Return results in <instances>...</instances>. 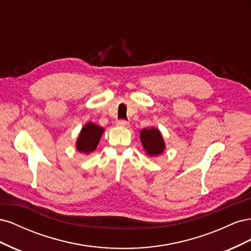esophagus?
Segmentation results:
<instances>
[{"instance_id": "1", "label": "esophagus", "mask_w": 251, "mask_h": 251, "mask_svg": "<svg viewBox=\"0 0 251 251\" xmlns=\"http://www.w3.org/2000/svg\"><path fill=\"white\" fill-rule=\"evenodd\" d=\"M116 125H117L118 126H130V123H128V121H126V120L120 119V120L117 121Z\"/></svg>"}]
</instances>
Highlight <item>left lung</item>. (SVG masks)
<instances>
[{"instance_id": "8db88e82", "label": "left lung", "mask_w": 251, "mask_h": 251, "mask_svg": "<svg viewBox=\"0 0 251 251\" xmlns=\"http://www.w3.org/2000/svg\"><path fill=\"white\" fill-rule=\"evenodd\" d=\"M140 140L149 156H158L163 153L165 143L158 128H143L140 132Z\"/></svg>"}]
</instances>
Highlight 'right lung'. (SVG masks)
I'll list each match as a JSON object with an SVG mask.
<instances>
[{"label": "right lung", "instance_id": "right-lung-1", "mask_svg": "<svg viewBox=\"0 0 251 251\" xmlns=\"http://www.w3.org/2000/svg\"><path fill=\"white\" fill-rule=\"evenodd\" d=\"M103 131L101 126L93 123H88L83 126L76 141V150L83 154L92 153L96 150Z\"/></svg>", "mask_w": 251, "mask_h": 251}]
</instances>
